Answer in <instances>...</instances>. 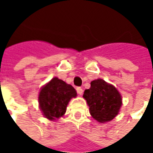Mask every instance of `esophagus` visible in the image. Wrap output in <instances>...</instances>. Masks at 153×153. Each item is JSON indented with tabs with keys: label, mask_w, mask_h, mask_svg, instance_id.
<instances>
[{
	"label": "esophagus",
	"mask_w": 153,
	"mask_h": 153,
	"mask_svg": "<svg viewBox=\"0 0 153 153\" xmlns=\"http://www.w3.org/2000/svg\"><path fill=\"white\" fill-rule=\"evenodd\" d=\"M76 90H77V93H78L79 96H81V95L83 94V89H82L80 87H78V88H76Z\"/></svg>",
	"instance_id": "34e87169"
}]
</instances>
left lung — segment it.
Segmentation results:
<instances>
[{"mask_svg": "<svg viewBox=\"0 0 153 153\" xmlns=\"http://www.w3.org/2000/svg\"><path fill=\"white\" fill-rule=\"evenodd\" d=\"M90 88L86 89L83 97L89 106L91 116L98 122H108L115 118L122 105L121 96L117 88L97 79L90 83Z\"/></svg>", "mask_w": 153, "mask_h": 153, "instance_id": "obj_1", "label": "left lung"}]
</instances>
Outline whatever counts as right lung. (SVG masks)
Returning a JSON list of instances; mask_svg holds the SVG:
<instances>
[{
	"label": "right lung",
	"instance_id": "obj_1",
	"mask_svg": "<svg viewBox=\"0 0 153 153\" xmlns=\"http://www.w3.org/2000/svg\"><path fill=\"white\" fill-rule=\"evenodd\" d=\"M76 96V90L72 85L55 77L40 91V109L47 119L54 120L65 113L69 101Z\"/></svg>",
	"mask_w": 153,
	"mask_h": 153
}]
</instances>
